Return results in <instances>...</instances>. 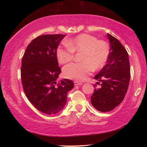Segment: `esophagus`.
Returning a JSON list of instances; mask_svg holds the SVG:
<instances>
[{
    "label": "esophagus",
    "instance_id": "obj_1",
    "mask_svg": "<svg viewBox=\"0 0 147 147\" xmlns=\"http://www.w3.org/2000/svg\"><path fill=\"white\" fill-rule=\"evenodd\" d=\"M74 86H80V85H82V83L78 82H77V81H74Z\"/></svg>",
    "mask_w": 147,
    "mask_h": 147
}]
</instances>
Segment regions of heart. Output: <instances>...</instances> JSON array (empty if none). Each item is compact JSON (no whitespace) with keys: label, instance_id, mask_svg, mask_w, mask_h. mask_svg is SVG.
<instances>
[{"label":"heart","instance_id":"heart-1","mask_svg":"<svg viewBox=\"0 0 147 147\" xmlns=\"http://www.w3.org/2000/svg\"><path fill=\"white\" fill-rule=\"evenodd\" d=\"M75 52H82V62L66 65L63 69V74L66 78L83 81L94 69L98 70L105 65L109 49L106 41L97 40L91 35L82 34L66 41L64 47L59 46L57 48V59L60 64H65L73 59Z\"/></svg>","mask_w":147,"mask_h":147}]
</instances>
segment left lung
I'll return each mask as SVG.
<instances>
[{"mask_svg": "<svg viewBox=\"0 0 147 147\" xmlns=\"http://www.w3.org/2000/svg\"><path fill=\"white\" fill-rule=\"evenodd\" d=\"M110 43L107 64L94 78L101 82L91 97L93 106L102 112L111 111L123 100L130 79L128 54L118 39L107 34ZM100 84L99 82L96 83ZM96 85L94 86V88Z\"/></svg>", "mask_w": 147, "mask_h": 147, "instance_id": "1", "label": "left lung"}]
</instances>
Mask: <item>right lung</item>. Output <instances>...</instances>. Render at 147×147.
Returning <instances> with one entry per match:
<instances>
[{
  "instance_id": "right-lung-1",
  "label": "right lung",
  "mask_w": 147,
  "mask_h": 147,
  "mask_svg": "<svg viewBox=\"0 0 147 147\" xmlns=\"http://www.w3.org/2000/svg\"><path fill=\"white\" fill-rule=\"evenodd\" d=\"M64 34H46L33 39L22 59L21 77L24 93L41 112L55 114L64 108L73 82L65 78L57 82L61 68L56 51Z\"/></svg>"
}]
</instances>
